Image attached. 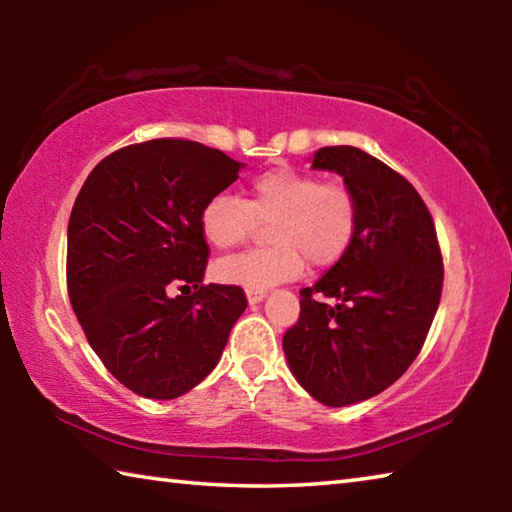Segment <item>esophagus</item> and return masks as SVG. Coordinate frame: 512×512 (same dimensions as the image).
Returning <instances> with one entry per match:
<instances>
[{
  "label": "esophagus",
  "instance_id": "34e87169",
  "mask_svg": "<svg viewBox=\"0 0 512 512\" xmlns=\"http://www.w3.org/2000/svg\"><path fill=\"white\" fill-rule=\"evenodd\" d=\"M266 296V289H246V298L250 305H257V302H262Z\"/></svg>",
  "mask_w": 512,
  "mask_h": 512
}]
</instances>
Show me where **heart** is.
<instances>
[{
    "label": "heart",
    "mask_w": 512,
    "mask_h": 512,
    "mask_svg": "<svg viewBox=\"0 0 512 512\" xmlns=\"http://www.w3.org/2000/svg\"><path fill=\"white\" fill-rule=\"evenodd\" d=\"M271 246L223 259L214 273L225 284L266 289L298 277L309 262L329 268L348 253L359 225V198L343 180H320L289 164L250 180L248 196L216 194L201 210V232L216 250L244 246L259 223Z\"/></svg>",
    "instance_id": "heart-1"
}]
</instances>
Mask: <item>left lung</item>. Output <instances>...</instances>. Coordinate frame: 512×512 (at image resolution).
<instances>
[{"instance_id": "8db88e82", "label": "left lung", "mask_w": 512, "mask_h": 512, "mask_svg": "<svg viewBox=\"0 0 512 512\" xmlns=\"http://www.w3.org/2000/svg\"><path fill=\"white\" fill-rule=\"evenodd\" d=\"M311 167L354 189L359 225L341 262L300 291V318L282 348L314 400L348 406L386 391L420 354L443 293V253L427 205L388 164L354 146H325Z\"/></svg>"}]
</instances>
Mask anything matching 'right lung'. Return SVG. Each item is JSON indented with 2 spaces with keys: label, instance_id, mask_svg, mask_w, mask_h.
Wrapping results in <instances>:
<instances>
[{
  "label": "right lung",
  "instance_id": "obj_1",
  "mask_svg": "<svg viewBox=\"0 0 512 512\" xmlns=\"http://www.w3.org/2000/svg\"><path fill=\"white\" fill-rule=\"evenodd\" d=\"M244 164L192 140L124 146L90 171L67 228V293L85 339L117 381L173 400L210 375L248 307L235 284H203L207 198ZM195 287L192 297L168 291Z\"/></svg>",
  "mask_w": 512,
  "mask_h": 512
}]
</instances>
